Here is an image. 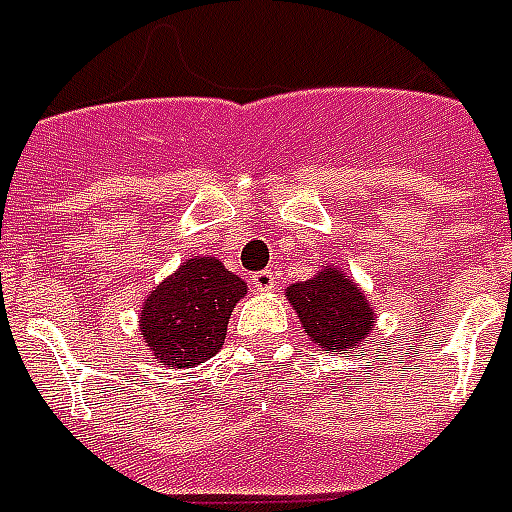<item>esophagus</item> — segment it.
<instances>
[{
	"instance_id": "esophagus-1",
	"label": "esophagus",
	"mask_w": 512,
	"mask_h": 512,
	"mask_svg": "<svg viewBox=\"0 0 512 512\" xmlns=\"http://www.w3.org/2000/svg\"><path fill=\"white\" fill-rule=\"evenodd\" d=\"M252 287L257 289V292H273L276 289V273L273 271H260L252 276Z\"/></svg>"
}]
</instances>
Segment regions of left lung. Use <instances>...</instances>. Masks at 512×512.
<instances>
[{
	"label": "left lung",
	"instance_id": "8db88e82",
	"mask_svg": "<svg viewBox=\"0 0 512 512\" xmlns=\"http://www.w3.org/2000/svg\"><path fill=\"white\" fill-rule=\"evenodd\" d=\"M287 300L295 308L308 340L329 353L358 350L377 324V313L356 281L337 265L324 263L316 276L287 287Z\"/></svg>",
	"mask_w": 512,
	"mask_h": 512
}]
</instances>
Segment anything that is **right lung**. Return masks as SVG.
<instances>
[{
    "mask_svg": "<svg viewBox=\"0 0 512 512\" xmlns=\"http://www.w3.org/2000/svg\"><path fill=\"white\" fill-rule=\"evenodd\" d=\"M247 284L217 257H188L151 289L140 308V335L156 364L191 369L223 348L228 319Z\"/></svg>",
    "mask_w": 512,
    "mask_h": 512,
    "instance_id": "1",
    "label": "right lung"
}]
</instances>
